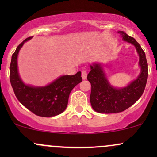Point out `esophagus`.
I'll return each mask as SVG.
<instances>
[{"label": "esophagus", "mask_w": 157, "mask_h": 157, "mask_svg": "<svg viewBox=\"0 0 157 157\" xmlns=\"http://www.w3.org/2000/svg\"><path fill=\"white\" fill-rule=\"evenodd\" d=\"M82 78L83 79V80H86V79L87 78V71H86V70H84V71H82Z\"/></svg>", "instance_id": "obj_1"}]
</instances>
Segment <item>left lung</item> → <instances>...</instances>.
I'll return each mask as SVG.
<instances>
[{
	"instance_id": "left-lung-1",
	"label": "left lung",
	"mask_w": 157,
	"mask_h": 157,
	"mask_svg": "<svg viewBox=\"0 0 157 157\" xmlns=\"http://www.w3.org/2000/svg\"><path fill=\"white\" fill-rule=\"evenodd\" d=\"M118 33L124 41L130 43L136 48L140 57V73L137 78L128 86L115 88L108 80L102 63H94L90 65L91 71L87 76L91 85L90 102L93 109L98 113H111L125 111L140 98L146 86L148 69L145 53L134 37L122 31H119Z\"/></svg>"
}]
</instances>
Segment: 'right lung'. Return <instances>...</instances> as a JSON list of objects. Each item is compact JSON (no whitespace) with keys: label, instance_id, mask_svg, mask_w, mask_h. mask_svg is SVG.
I'll return each instance as SVG.
<instances>
[{"label":"right lung","instance_id":"add662e5","mask_svg":"<svg viewBox=\"0 0 157 157\" xmlns=\"http://www.w3.org/2000/svg\"><path fill=\"white\" fill-rule=\"evenodd\" d=\"M29 37L23 41L12 56L10 79L14 92L19 102L35 114L44 117H55L63 113L68 105L70 93L82 82L81 72L74 75H63L45 86H33L23 82L17 68V56Z\"/></svg>","mask_w":157,"mask_h":157}]
</instances>
